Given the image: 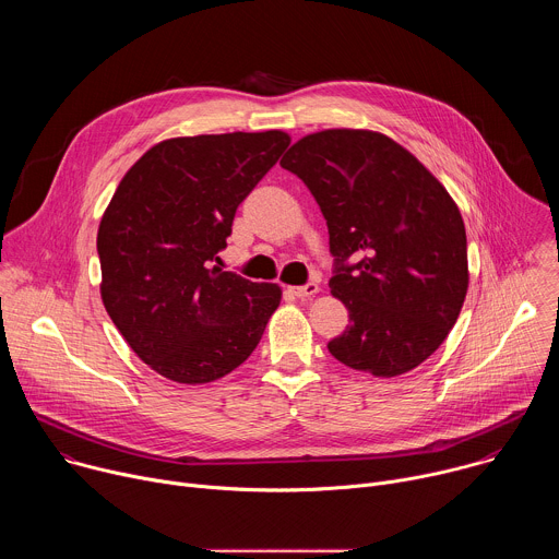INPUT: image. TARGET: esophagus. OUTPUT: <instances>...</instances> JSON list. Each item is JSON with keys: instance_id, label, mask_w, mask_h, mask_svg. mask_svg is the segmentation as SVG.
Masks as SVG:
<instances>
[{"instance_id": "obj_1", "label": "esophagus", "mask_w": 559, "mask_h": 559, "mask_svg": "<svg viewBox=\"0 0 559 559\" xmlns=\"http://www.w3.org/2000/svg\"><path fill=\"white\" fill-rule=\"evenodd\" d=\"M289 292H292L296 298H311L313 294H318V283L309 281L307 285H300V287H289Z\"/></svg>"}]
</instances>
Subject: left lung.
Masks as SVG:
<instances>
[{
    "label": "left lung",
    "instance_id": "8db88e82",
    "mask_svg": "<svg viewBox=\"0 0 559 559\" xmlns=\"http://www.w3.org/2000/svg\"><path fill=\"white\" fill-rule=\"evenodd\" d=\"M281 166L328 221L330 287L349 311L330 354L378 378L416 369L449 336L468 287L455 201L409 150L373 130L307 134Z\"/></svg>",
    "mask_w": 559,
    "mask_h": 559
}]
</instances>
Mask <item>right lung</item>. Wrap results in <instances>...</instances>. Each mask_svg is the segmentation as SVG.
I'll use <instances>...</instances> for the list:
<instances>
[{"label": "right lung", "instance_id": "right-lung-1", "mask_svg": "<svg viewBox=\"0 0 559 559\" xmlns=\"http://www.w3.org/2000/svg\"><path fill=\"white\" fill-rule=\"evenodd\" d=\"M289 134L229 132L152 145L106 207L102 300L156 373L205 384L243 365L281 305L276 283L223 272L236 207L278 162Z\"/></svg>", "mask_w": 559, "mask_h": 559}]
</instances>
